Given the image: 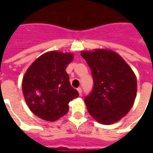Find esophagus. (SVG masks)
I'll return each mask as SVG.
<instances>
[{"label":"esophagus","instance_id":"esophagus-1","mask_svg":"<svg viewBox=\"0 0 153 153\" xmlns=\"http://www.w3.org/2000/svg\"><path fill=\"white\" fill-rule=\"evenodd\" d=\"M77 90H78V92H79V95L81 96V95H82V88H78Z\"/></svg>","mask_w":153,"mask_h":153}]
</instances>
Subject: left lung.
I'll use <instances>...</instances> for the list:
<instances>
[{
	"instance_id": "8db88e82",
	"label": "left lung",
	"mask_w": 153,
	"mask_h": 153,
	"mask_svg": "<svg viewBox=\"0 0 153 153\" xmlns=\"http://www.w3.org/2000/svg\"><path fill=\"white\" fill-rule=\"evenodd\" d=\"M93 79L91 93L84 97L88 112L103 125L120 120L131 109L137 93L133 70L114 51H82Z\"/></svg>"
}]
</instances>
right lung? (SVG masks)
<instances>
[{"label": "right lung", "instance_id": "add662e5", "mask_svg": "<svg viewBox=\"0 0 153 153\" xmlns=\"http://www.w3.org/2000/svg\"><path fill=\"white\" fill-rule=\"evenodd\" d=\"M71 53L50 51L38 57L25 73L22 88L27 105L39 118L55 121L69 111V102L79 97L65 71Z\"/></svg>", "mask_w": 153, "mask_h": 153}]
</instances>
